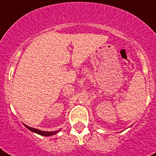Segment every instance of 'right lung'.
Returning <instances> with one entry per match:
<instances>
[{
	"instance_id": "add662e5",
	"label": "right lung",
	"mask_w": 156,
	"mask_h": 156,
	"mask_svg": "<svg viewBox=\"0 0 156 156\" xmlns=\"http://www.w3.org/2000/svg\"><path fill=\"white\" fill-rule=\"evenodd\" d=\"M24 126H25L26 128H27V129H29L30 131H31V132H35V133L38 134V135H44V136H50V135H55V134L58 133L59 131L61 130V129H59V130H57V131H55V132H44V131H41V130H38V129H34V128H31V127H29V126H26V125H24Z\"/></svg>"
}]
</instances>
